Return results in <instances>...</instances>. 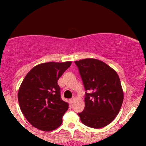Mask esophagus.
<instances>
[{
    "mask_svg": "<svg viewBox=\"0 0 146 146\" xmlns=\"http://www.w3.org/2000/svg\"><path fill=\"white\" fill-rule=\"evenodd\" d=\"M75 97H73V98H72L71 99H70V102H71V104L73 103V102H74V101H75Z\"/></svg>",
    "mask_w": 146,
    "mask_h": 146,
    "instance_id": "34e87169",
    "label": "esophagus"
}]
</instances>
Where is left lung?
<instances>
[{
  "label": "left lung",
  "mask_w": 146,
  "mask_h": 146,
  "mask_svg": "<svg viewBox=\"0 0 146 146\" xmlns=\"http://www.w3.org/2000/svg\"><path fill=\"white\" fill-rule=\"evenodd\" d=\"M85 90V107L78 113L86 126L101 128L118 115L123 100L119 78L115 70L99 60L87 58L75 62Z\"/></svg>",
  "instance_id": "1"
}]
</instances>
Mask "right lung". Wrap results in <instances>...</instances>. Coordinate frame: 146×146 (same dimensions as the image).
<instances>
[{
  "instance_id": "add662e5",
  "label": "right lung",
  "mask_w": 146,
  "mask_h": 146,
  "mask_svg": "<svg viewBox=\"0 0 146 146\" xmlns=\"http://www.w3.org/2000/svg\"><path fill=\"white\" fill-rule=\"evenodd\" d=\"M71 62L43 63L27 74L18 90L20 108L35 128L51 131L62 124L68 104L61 98L58 80Z\"/></svg>"
}]
</instances>
